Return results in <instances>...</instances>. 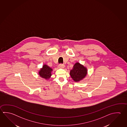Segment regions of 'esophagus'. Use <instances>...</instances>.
Here are the masks:
<instances>
[{"instance_id": "34e87169", "label": "esophagus", "mask_w": 127, "mask_h": 127, "mask_svg": "<svg viewBox=\"0 0 127 127\" xmlns=\"http://www.w3.org/2000/svg\"><path fill=\"white\" fill-rule=\"evenodd\" d=\"M58 67L59 68H64L65 67V65L62 64H60L58 65Z\"/></svg>"}]
</instances>
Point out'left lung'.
Instances as JSON below:
<instances>
[{"instance_id": "obj_1", "label": "left lung", "mask_w": 127, "mask_h": 127, "mask_svg": "<svg viewBox=\"0 0 127 127\" xmlns=\"http://www.w3.org/2000/svg\"><path fill=\"white\" fill-rule=\"evenodd\" d=\"M87 73L86 68L77 62L74 65L73 69L70 70V75L74 81L78 82L86 76Z\"/></svg>"}]
</instances>
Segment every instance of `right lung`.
<instances>
[{
  "label": "right lung",
  "instance_id": "right-lung-1",
  "mask_svg": "<svg viewBox=\"0 0 127 127\" xmlns=\"http://www.w3.org/2000/svg\"><path fill=\"white\" fill-rule=\"evenodd\" d=\"M53 70L52 69L48 67L46 65H43V68L41 69L39 72V74L41 77L44 79H49L51 76V72Z\"/></svg>",
  "mask_w": 127,
  "mask_h": 127
}]
</instances>
